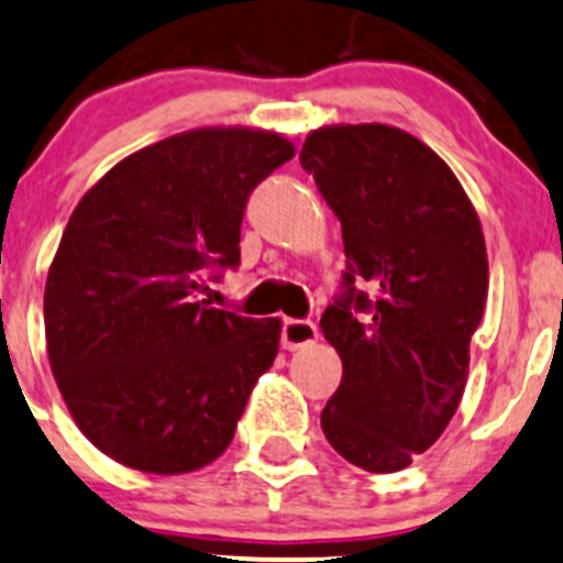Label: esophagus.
Instances as JSON below:
<instances>
[{
	"instance_id": "1",
	"label": "esophagus",
	"mask_w": 563,
	"mask_h": 563,
	"mask_svg": "<svg viewBox=\"0 0 563 563\" xmlns=\"http://www.w3.org/2000/svg\"><path fill=\"white\" fill-rule=\"evenodd\" d=\"M283 347L286 351H301L307 345H316L318 342V327L312 321H297V318H288L283 323Z\"/></svg>"
}]
</instances>
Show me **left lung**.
Segmentation results:
<instances>
[{
    "instance_id": "obj_1",
    "label": "left lung",
    "mask_w": 563,
    "mask_h": 563,
    "mask_svg": "<svg viewBox=\"0 0 563 563\" xmlns=\"http://www.w3.org/2000/svg\"><path fill=\"white\" fill-rule=\"evenodd\" d=\"M299 162L340 218L347 256V291L321 316L342 358L321 429L361 470L399 472L440 440L464 396L488 297L481 218L453 169L386 123L312 129ZM356 309L371 312L364 324Z\"/></svg>"
}]
</instances>
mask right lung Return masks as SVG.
Segmentation results:
<instances>
[{
  "label": "right lung",
  "instance_id": "right-lung-1",
  "mask_svg": "<svg viewBox=\"0 0 563 563\" xmlns=\"http://www.w3.org/2000/svg\"><path fill=\"white\" fill-rule=\"evenodd\" d=\"M288 158L277 132L191 129L118 162L69 216L45 280L47 361L118 464L183 475L232 442L283 323L210 307L205 275L240 262L247 197Z\"/></svg>",
  "mask_w": 563,
  "mask_h": 563
}]
</instances>
